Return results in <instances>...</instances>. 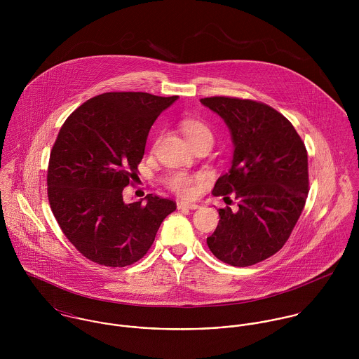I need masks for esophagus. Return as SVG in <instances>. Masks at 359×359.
I'll return each instance as SVG.
<instances>
[{"instance_id":"1","label":"esophagus","mask_w":359,"mask_h":359,"mask_svg":"<svg viewBox=\"0 0 359 359\" xmlns=\"http://www.w3.org/2000/svg\"><path fill=\"white\" fill-rule=\"evenodd\" d=\"M177 208L178 210H196V208H199V205L188 203V202H178L177 203Z\"/></svg>"}]
</instances>
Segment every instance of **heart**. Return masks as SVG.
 Segmentation results:
<instances>
[{
    "label": "heart",
    "mask_w": 359,
    "mask_h": 359,
    "mask_svg": "<svg viewBox=\"0 0 359 359\" xmlns=\"http://www.w3.org/2000/svg\"><path fill=\"white\" fill-rule=\"evenodd\" d=\"M180 127L192 147L202 142L212 144V133L205 121L195 117H184L180 121ZM202 175L191 174L187 171H172L165 175L164 185L181 198H192L196 194L198 184L202 182Z\"/></svg>",
    "instance_id": "heart-1"
}]
</instances>
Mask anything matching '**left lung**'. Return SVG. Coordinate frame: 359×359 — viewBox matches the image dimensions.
I'll return each mask as SVG.
<instances>
[{
  "instance_id": "1",
  "label": "left lung",
  "mask_w": 359,
  "mask_h": 359,
  "mask_svg": "<svg viewBox=\"0 0 359 359\" xmlns=\"http://www.w3.org/2000/svg\"><path fill=\"white\" fill-rule=\"evenodd\" d=\"M201 102L225 120L235 145L232 167L217 180L212 195L238 201L236 211L218 208L207 246L229 265H255L285 246L303 212L307 149L293 124L266 103L233 97Z\"/></svg>"
}]
</instances>
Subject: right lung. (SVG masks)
Segmentation results:
<instances>
[{
    "instance_id": "right-lung-1",
    "label": "right lung",
    "mask_w": 359,
    "mask_h": 359,
    "mask_svg": "<svg viewBox=\"0 0 359 359\" xmlns=\"http://www.w3.org/2000/svg\"><path fill=\"white\" fill-rule=\"evenodd\" d=\"M177 98L104 93L60 127L48 163V202L65 236L90 261L111 268L137 262L177 208L152 194L147 203L123 202L124 188L138 178L154 120Z\"/></svg>"
}]
</instances>
